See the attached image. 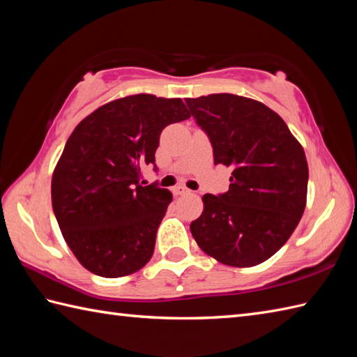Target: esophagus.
Segmentation results:
<instances>
[{
    "label": "esophagus",
    "mask_w": 357,
    "mask_h": 357,
    "mask_svg": "<svg viewBox=\"0 0 357 357\" xmlns=\"http://www.w3.org/2000/svg\"><path fill=\"white\" fill-rule=\"evenodd\" d=\"M187 193H190V190H188V188H185V187H174L173 188V195L174 196H181V195H187Z\"/></svg>",
    "instance_id": "1"
}]
</instances>
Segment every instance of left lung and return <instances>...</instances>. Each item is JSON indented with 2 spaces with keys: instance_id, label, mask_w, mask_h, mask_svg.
<instances>
[{
  "instance_id": "1",
  "label": "left lung",
  "mask_w": 357,
  "mask_h": 357,
  "mask_svg": "<svg viewBox=\"0 0 357 357\" xmlns=\"http://www.w3.org/2000/svg\"><path fill=\"white\" fill-rule=\"evenodd\" d=\"M185 104L208 135L215 164L231 169L229 192L202 196V213L190 224L196 244L230 267L267 261L304 215V147L276 112L252 98L213 93Z\"/></svg>"
}]
</instances>
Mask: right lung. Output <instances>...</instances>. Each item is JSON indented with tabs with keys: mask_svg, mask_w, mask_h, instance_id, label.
Listing matches in <instances>:
<instances>
[{
	"mask_svg": "<svg viewBox=\"0 0 357 357\" xmlns=\"http://www.w3.org/2000/svg\"><path fill=\"white\" fill-rule=\"evenodd\" d=\"M181 98L128 95L98 107L66 142L52 176V207L82 267L102 278L133 275L155 252L172 193L141 185L162 128L188 119Z\"/></svg>",
	"mask_w": 357,
	"mask_h": 357,
	"instance_id": "right-lung-1",
	"label": "right lung"
}]
</instances>
